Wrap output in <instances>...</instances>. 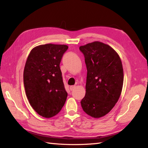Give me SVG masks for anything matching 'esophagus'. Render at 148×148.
Returning <instances> with one entry per match:
<instances>
[{
	"instance_id": "34e87169",
	"label": "esophagus",
	"mask_w": 148,
	"mask_h": 148,
	"mask_svg": "<svg viewBox=\"0 0 148 148\" xmlns=\"http://www.w3.org/2000/svg\"><path fill=\"white\" fill-rule=\"evenodd\" d=\"M75 88H76V86H74H74H70V90H71V91L74 90Z\"/></svg>"
}]
</instances>
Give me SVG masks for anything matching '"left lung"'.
Segmentation results:
<instances>
[{"instance_id":"left-lung-1","label":"left lung","mask_w":148,"mask_h":148,"mask_svg":"<svg viewBox=\"0 0 148 148\" xmlns=\"http://www.w3.org/2000/svg\"><path fill=\"white\" fill-rule=\"evenodd\" d=\"M87 69L86 93L81 100L83 111L94 118L111 111L120 97L123 69L118 53L99 41L81 46Z\"/></svg>"}]
</instances>
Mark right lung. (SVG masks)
I'll list each match as a JSON object with an SVG mask.
<instances>
[{"instance_id": "1", "label": "right lung", "mask_w": 148, "mask_h": 148, "mask_svg": "<svg viewBox=\"0 0 148 148\" xmlns=\"http://www.w3.org/2000/svg\"><path fill=\"white\" fill-rule=\"evenodd\" d=\"M68 46L46 44L30 51L23 72L26 95L32 108L44 118L56 115L67 97L60 64Z\"/></svg>"}]
</instances>
